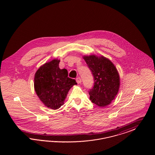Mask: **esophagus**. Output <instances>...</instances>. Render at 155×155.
Masks as SVG:
<instances>
[{
	"label": "esophagus",
	"instance_id": "34e87169",
	"mask_svg": "<svg viewBox=\"0 0 155 155\" xmlns=\"http://www.w3.org/2000/svg\"><path fill=\"white\" fill-rule=\"evenodd\" d=\"M76 81H77V82L78 83V84H80L81 83V79L80 77H77V78H76Z\"/></svg>",
	"mask_w": 155,
	"mask_h": 155
}]
</instances>
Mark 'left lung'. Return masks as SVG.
I'll use <instances>...</instances> for the list:
<instances>
[{"instance_id":"obj_1","label":"left lung","mask_w":155,"mask_h":155,"mask_svg":"<svg viewBox=\"0 0 155 155\" xmlns=\"http://www.w3.org/2000/svg\"><path fill=\"white\" fill-rule=\"evenodd\" d=\"M94 75V86L89 94L90 100L99 107L110 104L117 95L120 88L118 71L109 59L95 54L83 56Z\"/></svg>"}]
</instances>
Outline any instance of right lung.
Instances as JSON below:
<instances>
[{"instance_id":"obj_1","label":"right lung","mask_w":155,"mask_h":155,"mask_svg":"<svg viewBox=\"0 0 155 155\" xmlns=\"http://www.w3.org/2000/svg\"><path fill=\"white\" fill-rule=\"evenodd\" d=\"M60 60L53 59L40 67L35 74L34 89L45 106L53 110L64 104L71 88L77 85L74 79L68 77L66 68L60 69Z\"/></svg>"}]
</instances>
